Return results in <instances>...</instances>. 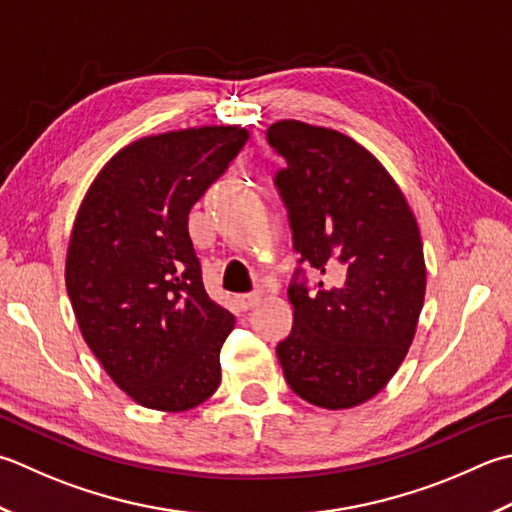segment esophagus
<instances>
[{
  "mask_svg": "<svg viewBox=\"0 0 512 512\" xmlns=\"http://www.w3.org/2000/svg\"><path fill=\"white\" fill-rule=\"evenodd\" d=\"M259 299H262V295H259V293H244V295H237V306L242 308V310H250V308L259 304Z\"/></svg>",
  "mask_w": 512,
  "mask_h": 512,
  "instance_id": "esophagus-1",
  "label": "esophagus"
}]
</instances>
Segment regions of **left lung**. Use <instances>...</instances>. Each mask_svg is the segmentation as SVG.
I'll return each mask as SVG.
<instances>
[{
	"label": "left lung",
	"mask_w": 512,
	"mask_h": 512,
	"mask_svg": "<svg viewBox=\"0 0 512 512\" xmlns=\"http://www.w3.org/2000/svg\"><path fill=\"white\" fill-rule=\"evenodd\" d=\"M284 157L275 186L299 264L288 286L293 330L277 344L293 393L319 408L368 402L402 366L426 295L417 219L388 170L344 133L282 119L266 130Z\"/></svg>",
	"instance_id": "obj_1"
}]
</instances>
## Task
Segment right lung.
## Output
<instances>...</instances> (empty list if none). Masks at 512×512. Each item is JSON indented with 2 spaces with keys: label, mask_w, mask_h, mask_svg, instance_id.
Returning <instances> with one entry per match:
<instances>
[{
  "label": "right lung",
  "mask_w": 512,
  "mask_h": 512,
  "mask_svg": "<svg viewBox=\"0 0 512 512\" xmlns=\"http://www.w3.org/2000/svg\"><path fill=\"white\" fill-rule=\"evenodd\" d=\"M248 139L239 126L142 137L99 170L77 210L66 290L108 377L137 404L195 408L222 379L235 317L208 297L188 213Z\"/></svg>",
  "instance_id": "1"
}]
</instances>
